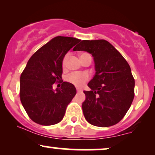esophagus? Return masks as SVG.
Wrapping results in <instances>:
<instances>
[{
	"label": "esophagus",
	"instance_id": "esophagus-1",
	"mask_svg": "<svg viewBox=\"0 0 155 155\" xmlns=\"http://www.w3.org/2000/svg\"><path fill=\"white\" fill-rule=\"evenodd\" d=\"M76 90H77L78 92H82V90H81V89H79V88L76 89Z\"/></svg>",
	"mask_w": 155,
	"mask_h": 155
}]
</instances>
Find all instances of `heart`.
Instances as JSON below:
<instances>
[{
    "label": "heart",
    "instance_id": "b5f03b06",
    "mask_svg": "<svg viewBox=\"0 0 155 155\" xmlns=\"http://www.w3.org/2000/svg\"><path fill=\"white\" fill-rule=\"evenodd\" d=\"M87 53H81L80 54V58L82 57L87 55ZM68 58V54H66L64 57L63 60V66L65 67L67 63ZM89 79V74L87 72H81V73H72L70 75L68 76L67 80L69 82L74 84L78 87H81L84 84L85 82Z\"/></svg>",
    "mask_w": 155,
    "mask_h": 155
}]
</instances>
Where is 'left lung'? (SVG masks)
<instances>
[{
  "instance_id": "left-lung-1",
  "label": "left lung",
  "mask_w": 155,
  "mask_h": 155,
  "mask_svg": "<svg viewBox=\"0 0 155 155\" xmlns=\"http://www.w3.org/2000/svg\"><path fill=\"white\" fill-rule=\"evenodd\" d=\"M92 54L95 74L84 91V116L92 125L106 127L118 123L134 98L135 80L129 64L109 42L104 39L83 40L73 49Z\"/></svg>"
}]
</instances>
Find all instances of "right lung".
Instances as JSON below:
<instances>
[{
  "instance_id": "right-lung-1",
  "label": "right lung",
  "mask_w": 155,
  "mask_h": 155,
  "mask_svg": "<svg viewBox=\"0 0 155 155\" xmlns=\"http://www.w3.org/2000/svg\"><path fill=\"white\" fill-rule=\"evenodd\" d=\"M80 41L73 37L56 36L28 60L20 76L19 95L25 110L35 123L52 125L63 120L76 94V87L67 81L56 90L52 85L62 79L64 57Z\"/></svg>"
}]
</instances>
